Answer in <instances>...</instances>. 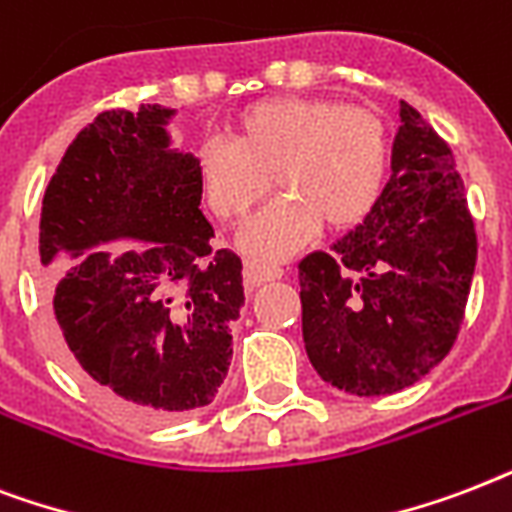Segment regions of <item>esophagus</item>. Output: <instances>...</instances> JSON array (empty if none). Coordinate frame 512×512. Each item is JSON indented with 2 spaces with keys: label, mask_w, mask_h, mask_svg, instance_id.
Here are the masks:
<instances>
[{
  "label": "esophagus",
  "mask_w": 512,
  "mask_h": 512,
  "mask_svg": "<svg viewBox=\"0 0 512 512\" xmlns=\"http://www.w3.org/2000/svg\"><path fill=\"white\" fill-rule=\"evenodd\" d=\"M285 272L280 267H261V264H248L243 272L245 283L248 285H264L272 283V280H280Z\"/></svg>",
  "instance_id": "obj_1"
}]
</instances>
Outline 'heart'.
I'll return each instance as SVG.
<instances>
[{
  "mask_svg": "<svg viewBox=\"0 0 512 512\" xmlns=\"http://www.w3.org/2000/svg\"><path fill=\"white\" fill-rule=\"evenodd\" d=\"M390 138L382 117L336 98H267L237 114L232 144L205 141L197 152L202 200L224 224H240L269 192V208L243 229L240 251L283 261L328 229L358 227L382 197Z\"/></svg>",
  "mask_w": 512,
  "mask_h": 512,
  "instance_id": "heart-1",
  "label": "heart"
}]
</instances>
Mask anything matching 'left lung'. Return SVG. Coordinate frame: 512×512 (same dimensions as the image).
I'll list each match as a JSON object with an SVG mask.
<instances>
[{
    "instance_id": "obj_1",
    "label": "left lung",
    "mask_w": 512,
    "mask_h": 512,
    "mask_svg": "<svg viewBox=\"0 0 512 512\" xmlns=\"http://www.w3.org/2000/svg\"><path fill=\"white\" fill-rule=\"evenodd\" d=\"M473 216L449 144L400 101L392 176L363 224L299 261L301 334L336 390L419 382L457 342L473 283Z\"/></svg>"
}]
</instances>
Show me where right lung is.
<instances>
[{"label": "right lung", "mask_w": 512, "mask_h": 512, "mask_svg": "<svg viewBox=\"0 0 512 512\" xmlns=\"http://www.w3.org/2000/svg\"><path fill=\"white\" fill-rule=\"evenodd\" d=\"M176 109L98 114L71 141L39 219L45 296L71 374L104 406L165 422L208 406L232 360L243 261L213 251Z\"/></svg>", "instance_id": "right-lung-1"}]
</instances>
